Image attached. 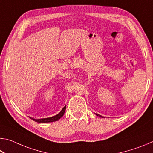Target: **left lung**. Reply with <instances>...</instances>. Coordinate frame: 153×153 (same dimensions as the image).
I'll return each instance as SVG.
<instances>
[{
  "label": "left lung",
  "instance_id": "1",
  "mask_svg": "<svg viewBox=\"0 0 153 153\" xmlns=\"http://www.w3.org/2000/svg\"><path fill=\"white\" fill-rule=\"evenodd\" d=\"M96 114V115H97V116H98V117H103L102 116H101L100 115H99V114H97V113H95Z\"/></svg>",
  "mask_w": 153,
  "mask_h": 153
}]
</instances>
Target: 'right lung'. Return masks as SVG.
<instances>
[{
	"label": "right lung",
	"instance_id": "add662e5",
	"mask_svg": "<svg viewBox=\"0 0 153 153\" xmlns=\"http://www.w3.org/2000/svg\"><path fill=\"white\" fill-rule=\"evenodd\" d=\"M66 109V106L62 108V110L60 111V113H58L57 115H56L53 117H47V118H42V119H33L32 117H29L30 119H32V120H33L34 121H36L38 123H49V122H54V121H58L59 119L61 117H62L64 115L65 111Z\"/></svg>",
	"mask_w": 153,
	"mask_h": 153
}]
</instances>
